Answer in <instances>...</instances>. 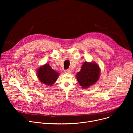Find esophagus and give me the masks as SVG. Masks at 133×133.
I'll list each match as a JSON object with an SVG mask.
<instances>
[{"label":"esophagus","instance_id":"esophagus-1","mask_svg":"<svg viewBox=\"0 0 133 133\" xmlns=\"http://www.w3.org/2000/svg\"><path fill=\"white\" fill-rule=\"evenodd\" d=\"M65 72L67 73H70L71 72V71L70 69H66V70H65Z\"/></svg>","mask_w":133,"mask_h":133}]
</instances>
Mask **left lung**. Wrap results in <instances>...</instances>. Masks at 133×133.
<instances>
[{
  "mask_svg": "<svg viewBox=\"0 0 133 133\" xmlns=\"http://www.w3.org/2000/svg\"><path fill=\"white\" fill-rule=\"evenodd\" d=\"M100 69L95 62L83 63L81 70L76 74V79L83 88H87L93 85L99 80Z\"/></svg>",
  "mask_w": 133,
  "mask_h": 133,
  "instance_id": "obj_1",
  "label": "left lung"
}]
</instances>
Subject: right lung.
<instances>
[{
	"label": "right lung",
	"mask_w": 133,
	"mask_h": 133,
	"mask_svg": "<svg viewBox=\"0 0 133 133\" xmlns=\"http://www.w3.org/2000/svg\"><path fill=\"white\" fill-rule=\"evenodd\" d=\"M37 72L40 81L48 86L53 85L57 81L59 75V73L53 70L48 64L40 67Z\"/></svg>",
	"instance_id": "add662e5"
}]
</instances>
